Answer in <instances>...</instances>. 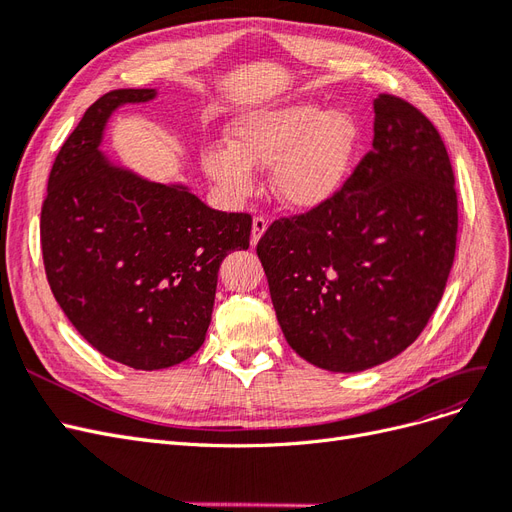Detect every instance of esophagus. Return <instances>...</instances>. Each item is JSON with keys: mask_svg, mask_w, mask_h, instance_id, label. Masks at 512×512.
<instances>
[{"mask_svg": "<svg viewBox=\"0 0 512 512\" xmlns=\"http://www.w3.org/2000/svg\"><path fill=\"white\" fill-rule=\"evenodd\" d=\"M265 230H267V220L258 215V218H254V222H252V237H250L252 245H256L260 241V237L265 235Z\"/></svg>", "mask_w": 512, "mask_h": 512, "instance_id": "34e87169", "label": "esophagus"}]
</instances>
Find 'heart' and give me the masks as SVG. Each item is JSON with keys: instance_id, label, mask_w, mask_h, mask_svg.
<instances>
[{"instance_id": "heart-1", "label": "heart", "mask_w": 512, "mask_h": 512, "mask_svg": "<svg viewBox=\"0 0 512 512\" xmlns=\"http://www.w3.org/2000/svg\"><path fill=\"white\" fill-rule=\"evenodd\" d=\"M228 134L230 143L203 151L205 173L241 200L254 190V168H271L273 194L297 211L320 209L342 192L361 143L348 111L307 102L243 113Z\"/></svg>"}]
</instances>
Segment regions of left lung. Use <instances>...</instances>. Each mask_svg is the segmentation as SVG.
Segmentation results:
<instances>
[{
    "mask_svg": "<svg viewBox=\"0 0 512 512\" xmlns=\"http://www.w3.org/2000/svg\"><path fill=\"white\" fill-rule=\"evenodd\" d=\"M374 145L331 203L275 220L256 245L286 342L320 369L391 361L427 327L457 245L451 160L406 100H374Z\"/></svg>",
    "mask_w": 512,
    "mask_h": 512,
    "instance_id": "obj_1",
    "label": "left lung"
}]
</instances>
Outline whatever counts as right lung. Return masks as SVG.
Instances as JSON below:
<instances>
[{"label": "right lung", "mask_w": 512, "mask_h": 512, "mask_svg": "<svg viewBox=\"0 0 512 512\" xmlns=\"http://www.w3.org/2000/svg\"><path fill=\"white\" fill-rule=\"evenodd\" d=\"M156 89H115L59 149L40 218L46 280L87 342L134 369L173 367L203 346L222 260L250 247L252 218L207 207L183 183H156L100 145L123 104Z\"/></svg>", "instance_id": "obj_1"}]
</instances>
